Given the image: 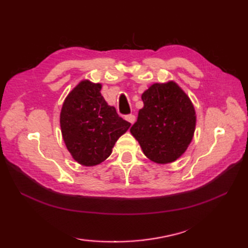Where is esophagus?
<instances>
[{
  "instance_id": "esophagus-1",
  "label": "esophagus",
  "mask_w": 248,
  "mask_h": 248,
  "mask_svg": "<svg viewBox=\"0 0 248 248\" xmlns=\"http://www.w3.org/2000/svg\"><path fill=\"white\" fill-rule=\"evenodd\" d=\"M125 119H127L131 124H133L135 123V116H134V115H132V114H131V115H128L127 117H125Z\"/></svg>"
}]
</instances>
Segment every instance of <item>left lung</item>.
<instances>
[{
	"label": "left lung",
	"instance_id": "obj_1",
	"mask_svg": "<svg viewBox=\"0 0 248 248\" xmlns=\"http://www.w3.org/2000/svg\"><path fill=\"white\" fill-rule=\"evenodd\" d=\"M144 108L130 132L144 155L156 164H168L186 151L196 127L191 99L175 81L155 83L141 94Z\"/></svg>",
	"mask_w": 248,
	"mask_h": 248
}]
</instances>
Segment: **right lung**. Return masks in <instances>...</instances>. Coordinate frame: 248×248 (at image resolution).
I'll use <instances>...</instances> for the list:
<instances>
[{"instance_id": "right-lung-1", "label": "right lung", "mask_w": 248, "mask_h": 248, "mask_svg": "<svg viewBox=\"0 0 248 248\" xmlns=\"http://www.w3.org/2000/svg\"><path fill=\"white\" fill-rule=\"evenodd\" d=\"M101 87V83L82 80L68 93L61 109L62 140L73 160L83 166L107 160L131 125L105 101Z\"/></svg>"}]
</instances>
